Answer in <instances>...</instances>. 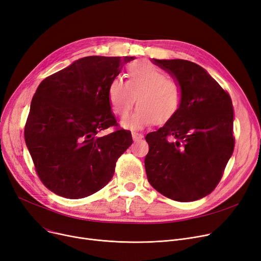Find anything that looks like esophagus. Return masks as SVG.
<instances>
[{
  "instance_id": "34e87169",
  "label": "esophagus",
  "mask_w": 261,
  "mask_h": 261,
  "mask_svg": "<svg viewBox=\"0 0 261 261\" xmlns=\"http://www.w3.org/2000/svg\"><path fill=\"white\" fill-rule=\"evenodd\" d=\"M132 139L134 142H139L140 140L143 139V134L138 133V132H132Z\"/></svg>"
}]
</instances>
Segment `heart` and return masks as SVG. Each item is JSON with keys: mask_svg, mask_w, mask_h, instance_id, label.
Masks as SVG:
<instances>
[{"mask_svg": "<svg viewBox=\"0 0 261 261\" xmlns=\"http://www.w3.org/2000/svg\"><path fill=\"white\" fill-rule=\"evenodd\" d=\"M127 82L113 78L108 86V99L113 112L125 117L134 98L138 107L132 115L121 122L131 130L142 129L153 121L165 122L179 111L183 100L182 87L161 68L147 61L130 63L126 71Z\"/></svg>", "mask_w": 261, "mask_h": 261, "instance_id": "heart-1", "label": "heart"}]
</instances>
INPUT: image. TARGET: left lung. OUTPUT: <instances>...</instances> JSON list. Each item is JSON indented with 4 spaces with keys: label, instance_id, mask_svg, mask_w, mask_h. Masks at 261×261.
Wrapping results in <instances>:
<instances>
[{
    "label": "left lung",
    "instance_id": "8db88e82",
    "mask_svg": "<svg viewBox=\"0 0 261 261\" xmlns=\"http://www.w3.org/2000/svg\"><path fill=\"white\" fill-rule=\"evenodd\" d=\"M183 90L176 114L146 135L145 168L159 193L179 202L215 189L234 151V109L229 95L206 70L182 59H151Z\"/></svg>",
    "mask_w": 261,
    "mask_h": 261
}]
</instances>
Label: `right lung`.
<instances>
[{
    "instance_id": "add662e5",
    "label": "right lung",
    "mask_w": 261,
    "mask_h": 261,
    "mask_svg": "<svg viewBox=\"0 0 261 261\" xmlns=\"http://www.w3.org/2000/svg\"><path fill=\"white\" fill-rule=\"evenodd\" d=\"M134 57L88 56L39 85L25 126V143L38 176L67 199L95 194L110 181L116 161L132 144L131 132L116 129L108 86Z\"/></svg>"
}]
</instances>
